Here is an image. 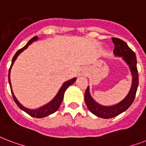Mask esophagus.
Segmentation results:
<instances>
[{
	"instance_id": "obj_1",
	"label": "esophagus",
	"mask_w": 146,
	"mask_h": 146,
	"mask_svg": "<svg viewBox=\"0 0 146 146\" xmlns=\"http://www.w3.org/2000/svg\"><path fill=\"white\" fill-rule=\"evenodd\" d=\"M86 74V71L84 70H80V71H79V76H84V75H85Z\"/></svg>"
}]
</instances>
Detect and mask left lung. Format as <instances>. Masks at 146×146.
Wrapping results in <instances>:
<instances>
[{
  "instance_id": "left-lung-1",
  "label": "left lung",
  "mask_w": 146,
  "mask_h": 146,
  "mask_svg": "<svg viewBox=\"0 0 146 146\" xmlns=\"http://www.w3.org/2000/svg\"><path fill=\"white\" fill-rule=\"evenodd\" d=\"M114 44V54L116 56L122 57L125 62L128 65L132 75V84L127 96L121 102L112 106H103L97 103L90 94L89 87L85 92L84 100L90 111L96 116L102 118H111L126 111L133 103L137 88L139 86V73L137 70L136 56L131 49L127 43L117 38H112Z\"/></svg>"
}]
</instances>
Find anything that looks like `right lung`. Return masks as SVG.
Listing matches in <instances>:
<instances>
[{"label": "right lung", "instance_id": "add662e5", "mask_svg": "<svg viewBox=\"0 0 146 146\" xmlns=\"http://www.w3.org/2000/svg\"><path fill=\"white\" fill-rule=\"evenodd\" d=\"M37 39H38L37 36H35V37H33L32 38H31V39L29 41V42L27 43L26 45L24 46L23 48H21V49H19V50L16 52L15 55L14 56V57H13V59H12V62H11V67H10L9 69V72H8V81H9L10 87H11V94H12L13 99H14V100H15V102L16 103V104L18 106V108H21V110L24 111L25 112H26L27 114H29V115H30V116H32V117H37V118H42V117L48 116V115H49V114H53L54 112H56L57 110L59 109L60 104H61V103H62V99H63V96H64V93L65 91H66V90L67 89L70 85H72L74 82L76 81V78H73V79H71V80H68V81L65 82L64 84L62 85L61 88L59 89V92L57 93V94L56 95V97H55V98H54L53 99L50 101V102H48V104H46V105L41 107V108H39L35 109V110H31V109L26 108H25L24 106H22L21 104L19 103V101L16 99L15 96L14 95V94H13L12 92L11 85V80H10V73H11V66H12L14 62H15V59H17V57L19 56V54L21 53V52H23L25 49H26L29 45H31L33 42L36 41Z\"/></svg>", "mask_w": 146, "mask_h": 146}]
</instances>
